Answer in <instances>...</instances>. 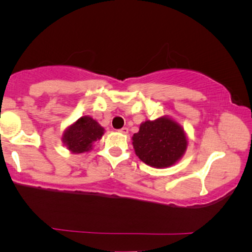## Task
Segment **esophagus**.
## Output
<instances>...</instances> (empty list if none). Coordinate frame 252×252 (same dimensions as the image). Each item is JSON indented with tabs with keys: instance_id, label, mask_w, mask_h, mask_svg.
Segmentation results:
<instances>
[{
	"instance_id": "1",
	"label": "esophagus",
	"mask_w": 252,
	"mask_h": 252,
	"mask_svg": "<svg viewBox=\"0 0 252 252\" xmlns=\"http://www.w3.org/2000/svg\"><path fill=\"white\" fill-rule=\"evenodd\" d=\"M119 132L123 133V134H127V133H128V128H127V127H123L122 129H119Z\"/></svg>"
}]
</instances>
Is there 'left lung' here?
I'll return each mask as SVG.
<instances>
[{
	"label": "left lung",
	"mask_w": 252,
	"mask_h": 252,
	"mask_svg": "<svg viewBox=\"0 0 252 252\" xmlns=\"http://www.w3.org/2000/svg\"><path fill=\"white\" fill-rule=\"evenodd\" d=\"M136 156L156 168L170 167L184 156L188 139L180 124L167 116L146 120L132 137Z\"/></svg>",
	"instance_id": "obj_1"
}]
</instances>
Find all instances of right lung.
<instances>
[{
  "mask_svg": "<svg viewBox=\"0 0 252 252\" xmlns=\"http://www.w3.org/2000/svg\"><path fill=\"white\" fill-rule=\"evenodd\" d=\"M103 134L104 128L95 119L84 116L65 129L62 141L72 154H82L91 151Z\"/></svg>",
  "mask_w": 252,
  "mask_h": 252,
  "instance_id": "add662e5",
  "label": "right lung"
}]
</instances>
